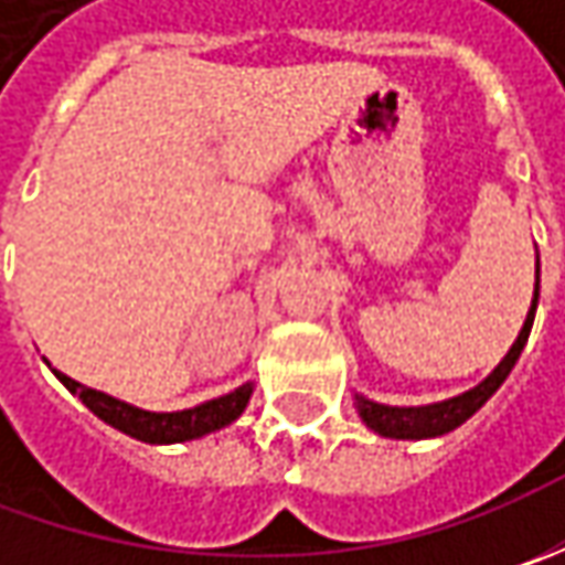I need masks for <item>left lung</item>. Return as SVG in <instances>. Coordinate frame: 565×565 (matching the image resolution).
I'll use <instances>...</instances> for the list:
<instances>
[{
  "instance_id": "8db88e82",
  "label": "left lung",
  "mask_w": 565,
  "mask_h": 565,
  "mask_svg": "<svg viewBox=\"0 0 565 565\" xmlns=\"http://www.w3.org/2000/svg\"><path fill=\"white\" fill-rule=\"evenodd\" d=\"M534 308H537V286H534L532 311L525 317V327L519 339L512 342V349L507 352V359L493 367V374L488 380H481L475 390H468L462 396L446 402H434V405H418V408H396V405H380V402L355 396V408H359L361 422L367 424L380 437H396V440H424V437H440L456 430L459 424H466L484 402L500 390V383L510 377V371L515 367V361L522 355L529 333L534 323Z\"/></svg>"
}]
</instances>
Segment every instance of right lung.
Instances as JSON below:
<instances>
[{"label":"right lung","instance_id":"add662e5","mask_svg":"<svg viewBox=\"0 0 565 565\" xmlns=\"http://www.w3.org/2000/svg\"><path fill=\"white\" fill-rule=\"evenodd\" d=\"M53 374L77 399L84 402L97 418H103L106 424H113L116 430L135 437V440H143V444H185V440H194V437H204L210 430H220L232 424L250 399V383L232 390L228 396H220V399H210L204 405H194V408H185V412H143V408H135L128 402L113 399L99 390H90V386H81L77 380L65 377L62 371Z\"/></svg>","mask_w":565,"mask_h":565}]
</instances>
